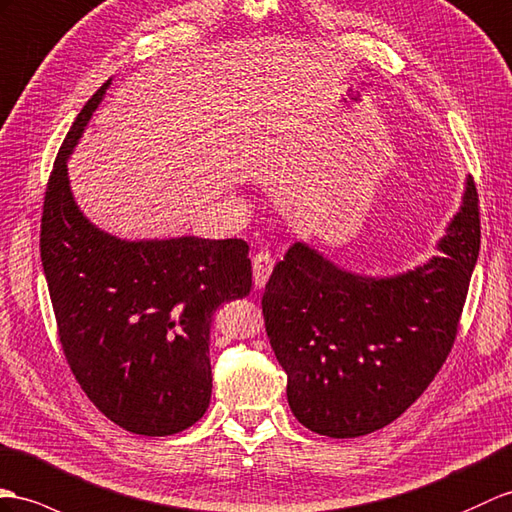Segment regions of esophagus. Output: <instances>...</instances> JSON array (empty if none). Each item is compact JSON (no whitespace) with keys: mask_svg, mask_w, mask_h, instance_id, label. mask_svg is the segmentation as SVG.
I'll use <instances>...</instances> for the list:
<instances>
[{"mask_svg":"<svg viewBox=\"0 0 512 512\" xmlns=\"http://www.w3.org/2000/svg\"><path fill=\"white\" fill-rule=\"evenodd\" d=\"M252 269H254V284L258 289H263L273 271V256L269 252H258L252 258Z\"/></svg>","mask_w":512,"mask_h":512,"instance_id":"34e87169","label":"esophagus"}]
</instances>
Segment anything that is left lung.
I'll return each mask as SVG.
<instances>
[{"label": "left lung", "instance_id": "1", "mask_svg": "<svg viewBox=\"0 0 512 512\" xmlns=\"http://www.w3.org/2000/svg\"><path fill=\"white\" fill-rule=\"evenodd\" d=\"M445 256L397 278H358L304 243L273 267L263 293L269 343L299 423L332 439L389 426L450 356L480 252L473 180L439 245Z\"/></svg>", "mask_w": 512, "mask_h": 512}]
</instances>
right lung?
<instances>
[{
  "label": "right lung",
  "instance_id": "1",
  "mask_svg": "<svg viewBox=\"0 0 512 512\" xmlns=\"http://www.w3.org/2000/svg\"><path fill=\"white\" fill-rule=\"evenodd\" d=\"M108 84L80 110L49 173L41 260L62 352L86 397L123 430L167 436L206 413L210 323L223 302L252 289L249 245L195 236L121 241L84 219L67 156Z\"/></svg>",
  "mask_w": 512,
  "mask_h": 512
}]
</instances>
